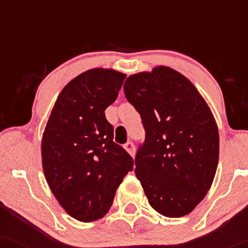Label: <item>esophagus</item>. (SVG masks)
<instances>
[{
    "label": "esophagus",
    "instance_id": "1",
    "mask_svg": "<svg viewBox=\"0 0 248 248\" xmlns=\"http://www.w3.org/2000/svg\"><path fill=\"white\" fill-rule=\"evenodd\" d=\"M124 149L127 150V152H128L131 156H134V154H136V145H134L133 141H128L124 144Z\"/></svg>",
    "mask_w": 248,
    "mask_h": 248
}]
</instances>
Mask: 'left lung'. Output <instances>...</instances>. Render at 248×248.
I'll use <instances>...</instances> for the list:
<instances>
[{"mask_svg": "<svg viewBox=\"0 0 248 248\" xmlns=\"http://www.w3.org/2000/svg\"><path fill=\"white\" fill-rule=\"evenodd\" d=\"M124 91L145 129L134 171L150 205L167 217L189 214L206 196L218 164L212 112L193 84L169 67L127 78Z\"/></svg>", "mask_w": 248, "mask_h": 248, "instance_id": "left-lung-1", "label": "left lung"}]
</instances>
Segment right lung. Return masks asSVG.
Wrapping results in <instances>:
<instances>
[{
	"label": "right lung",
	"instance_id": "right-lung-1",
	"mask_svg": "<svg viewBox=\"0 0 248 248\" xmlns=\"http://www.w3.org/2000/svg\"><path fill=\"white\" fill-rule=\"evenodd\" d=\"M126 76L94 68L62 90L42 140V162L50 189L61 206L81 222L102 218L133 158L114 142L104 110L117 98Z\"/></svg>",
	"mask_w": 248,
	"mask_h": 248
}]
</instances>
